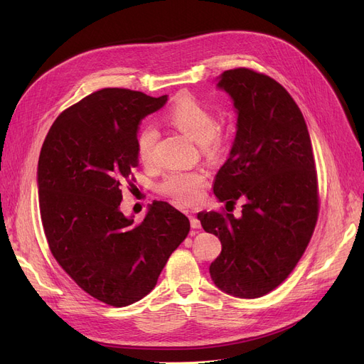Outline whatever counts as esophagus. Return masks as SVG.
Wrapping results in <instances>:
<instances>
[{"label":"esophagus","mask_w":364,"mask_h":364,"mask_svg":"<svg viewBox=\"0 0 364 364\" xmlns=\"http://www.w3.org/2000/svg\"><path fill=\"white\" fill-rule=\"evenodd\" d=\"M190 225H192V228H200V221L196 218V215H190Z\"/></svg>","instance_id":"34e87169"}]
</instances>
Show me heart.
Instances as JSON below:
<instances>
[{
    "mask_svg": "<svg viewBox=\"0 0 364 364\" xmlns=\"http://www.w3.org/2000/svg\"><path fill=\"white\" fill-rule=\"evenodd\" d=\"M166 121L183 131L193 141L200 144L205 151H217L223 146V134L217 127L214 112L195 99H183L166 113ZM158 131L155 127H143L136 139V151L140 162L155 161ZM205 176L200 171L169 172L159 183V192L180 203H195L202 195Z\"/></svg>",
    "mask_w": 364,
    "mask_h": 364,
    "instance_id": "b5f03b06",
    "label": "heart"
}]
</instances>
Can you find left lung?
I'll use <instances>...</instances> for the list:
<instances>
[{"label": "left lung", "instance_id": "left-lung-1", "mask_svg": "<svg viewBox=\"0 0 364 364\" xmlns=\"http://www.w3.org/2000/svg\"><path fill=\"white\" fill-rule=\"evenodd\" d=\"M236 109V136L214 181L220 202L245 199L242 215L199 213L223 250L209 265L217 288L237 298L269 294L291 274L318 214L307 124L291 94L270 76L232 69L217 78Z\"/></svg>", "mask_w": 364, "mask_h": 364}]
</instances>
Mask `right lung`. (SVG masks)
Here are the masks:
<instances>
[{
    "label": "right lung",
    "instance_id": "obj_1",
    "mask_svg": "<svg viewBox=\"0 0 364 364\" xmlns=\"http://www.w3.org/2000/svg\"><path fill=\"white\" fill-rule=\"evenodd\" d=\"M168 97L103 88L51 125L36 169L41 221L53 257L75 283L113 307L146 296L186 239L188 218L153 202L141 223L121 211V184L137 166L139 125Z\"/></svg>",
    "mask_w": 364,
    "mask_h": 364
}]
</instances>
